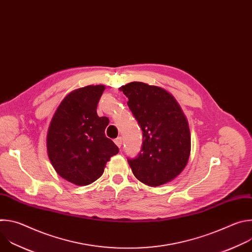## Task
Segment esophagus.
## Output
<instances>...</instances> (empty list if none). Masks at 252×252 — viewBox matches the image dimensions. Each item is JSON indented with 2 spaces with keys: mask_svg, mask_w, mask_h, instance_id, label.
<instances>
[{
  "mask_svg": "<svg viewBox=\"0 0 252 252\" xmlns=\"http://www.w3.org/2000/svg\"><path fill=\"white\" fill-rule=\"evenodd\" d=\"M115 143L116 145L119 147V148H121L122 147V143H123V140H122V137L121 136H119V137H117L116 139H115Z\"/></svg>",
  "mask_w": 252,
  "mask_h": 252,
  "instance_id": "1",
  "label": "esophagus"
}]
</instances>
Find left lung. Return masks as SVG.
<instances>
[{
  "instance_id": "8db88e82",
  "label": "left lung",
  "mask_w": 252,
  "mask_h": 252,
  "mask_svg": "<svg viewBox=\"0 0 252 252\" xmlns=\"http://www.w3.org/2000/svg\"><path fill=\"white\" fill-rule=\"evenodd\" d=\"M140 129L142 145L127 162L139 182L150 187L166 184L186 167L190 154L187 118L175 98L161 88L132 82L121 88Z\"/></svg>"
}]
</instances>
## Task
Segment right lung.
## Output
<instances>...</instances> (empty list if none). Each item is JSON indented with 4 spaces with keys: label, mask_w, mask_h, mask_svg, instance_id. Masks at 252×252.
<instances>
[{
    "label": "right lung",
    "mask_w": 252,
    "mask_h": 252,
    "mask_svg": "<svg viewBox=\"0 0 252 252\" xmlns=\"http://www.w3.org/2000/svg\"><path fill=\"white\" fill-rule=\"evenodd\" d=\"M103 86H88L66 95L51 122L47 147L56 171L67 182L88 186L103 173L105 163L120 150L107 138L110 123L96 107Z\"/></svg>",
    "instance_id": "add662e5"
}]
</instances>
